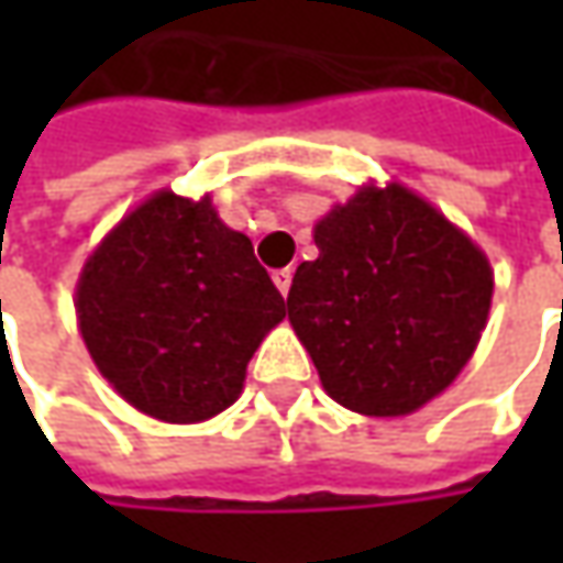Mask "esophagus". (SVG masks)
<instances>
[{
  "mask_svg": "<svg viewBox=\"0 0 563 563\" xmlns=\"http://www.w3.org/2000/svg\"><path fill=\"white\" fill-rule=\"evenodd\" d=\"M291 278H294L291 266H288V269H275V272H272V282H275V288L285 294V297H288V291H291Z\"/></svg>",
  "mask_w": 563,
  "mask_h": 563,
  "instance_id": "34e87169",
  "label": "esophagus"
}]
</instances>
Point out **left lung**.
<instances>
[{"mask_svg":"<svg viewBox=\"0 0 563 563\" xmlns=\"http://www.w3.org/2000/svg\"><path fill=\"white\" fill-rule=\"evenodd\" d=\"M288 319L325 391L366 417H404L444 391L486 329L483 250L407 187H363L316 225Z\"/></svg>","mask_w":563,"mask_h":563,"instance_id":"obj_1","label":"left lung"}]
</instances>
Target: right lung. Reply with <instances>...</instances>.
Wrapping results in <instances>:
<instances>
[{"mask_svg": "<svg viewBox=\"0 0 563 563\" xmlns=\"http://www.w3.org/2000/svg\"><path fill=\"white\" fill-rule=\"evenodd\" d=\"M77 319L121 398L156 420L200 422L238 400L285 297L209 200L163 190L87 260Z\"/></svg>", "mask_w": 563, "mask_h": 563, "instance_id": "obj_1", "label": "right lung"}]
</instances>
